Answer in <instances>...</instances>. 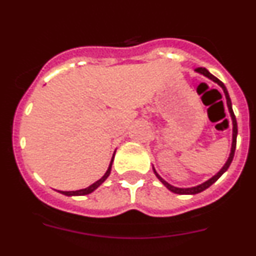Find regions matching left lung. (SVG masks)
<instances>
[{
	"label": "left lung",
	"mask_w": 256,
	"mask_h": 256,
	"mask_svg": "<svg viewBox=\"0 0 256 256\" xmlns=\"http://www.w3.org/2000/svg\"><path fill=\"white\" fill-rule=\"evenodd\" d=\"M196 72L200 74H203L204 76H207L210 80H213L214 82H216V84L219 85V86L223 89L224 94H226V105H228V110H229V114H230V118H232V121H233V142H232V150H230V154H229L228 157V161L226 162V164H224L223 167H222L220 171L218 172V174H216V176H213L210 178V180H206L204 183H202V184L200 186H196V187H190V188H178V187H174L172 184H170V183H167L166 180H164L161 176H160L156 172V170L154 168V174H156L157 178H158L160 180H161L162 183H164V186H166L167 188H168L171 192L174 193H177V194H197V193H200L203 192L204 190H207L208 187H210L212 184H213L214 182H216V180H218L219 177L222 176V174H224V172L226 171V170L229 168V166H230L232 161H233V157H234V152H236V135H238V125H236V115H234V112H233V108H232V100L230 98H229V94H228V90H226V85L223 84V82H220L218 78H216V76H213V74H210L209 72L207 70L206 68H196Z\"/></svg>",
	"instance_id": "8db88e82"
}]
</instances>
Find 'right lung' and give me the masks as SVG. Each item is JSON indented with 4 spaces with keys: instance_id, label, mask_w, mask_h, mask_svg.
I'll return each mask as SVG.
<instances>
[{
    "instance_id": "right-lung-1",
    "label": "right lung",
    "mask_w": 256,
    "mask_h": 256,
    "mask_svg": "<svg viewBox=\"0 0 256 256\" xmlns=\"http://www.w3.org/2000/svg\"><path fill=\"white\" fill-rule=\"evenodd\" d=\"M112 161H114V156L112 158V162H110L109 164V168H108V171L105 172V174L100 178L99 180H96L95 183H92V186H89V187L84 188V190H70V192H64V190H58L59 193H62V194H66V196H85V194H89V193L94 192L95 190H96L98 187H99L100 184H102V182H104L105 180H106L108 177H109L110 172H112Z\"/></svg>"
}]
</instances>
